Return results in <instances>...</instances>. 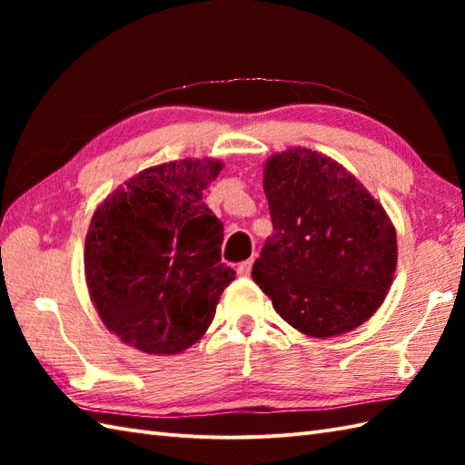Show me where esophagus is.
<instances>
[{"label": "esophagus", "mask_w": 465, "mask_h": 465, "mask_svg": "<svg viewBox=\"0 0 465 465\" xmlns=\"http://www.w3.org/2000/svg\"><path fill=\"white\" fill-rule=\"evenodd\" d=\"M252 265H253L252 260H248V262H243V263L238 265V273L242 275V278H248V275L252 273Z\"/></svg>", "instance_id": "34e87169"}]
</instances>
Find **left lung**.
Segmentation results:
<instances>
[{"mask_svg":"<svg viewBox=\"0 0 465 465\" xmlns=\"http://www.w3.org/2000/svg\"><path fill=\"white\" fill-rule=\"evenodd\" d=\"M263 192L273 233L253 282L310 338L360 328L383 303L398 265L383 205L341 163L300 145L265 162Z\"/></svg>","mask_w":465,"mask_h":465,"instance_id":"left-lung-1","label":"left lung"}]
</instances>
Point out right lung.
Wrapping results in <instances>:
<instances>
[{
  "label": "right lung",
  "mask_w": 465,
  "mask_h": 465,
  "mask_svg": "<svg viewBox=\"0 0 465 465\" xmlns=\"http://www.w3.org/2000/svg\"><path fill=\"white\" fill-rule=\"evenodd\" d=\"M223 163H160L117 187L85 235V282L104 325L150 355L202 340L235 272L222 263L223 223L202 197Z\"/></svg>",
  "instance_id": "add662e5"
}]
</instances>
